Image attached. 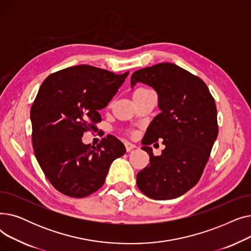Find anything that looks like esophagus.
I'll use <instances>...</instances> for the list:
<instances>
[{
    "mask_svg": "<svg viewBox=\"0 0 251 251\" xmlns=\"http://www.w3.org/2000/svg\"><path fill=\"white\" fill-rule=\"evenodd\" d=\"M125 148H126V151H131L133 149L136 148V146H135L134 143H132V142L126 141V142H125Z\"/></svg>",
    "mask_w": 251,
    "mask_h": 251,
    "instance_id": "1",
    "label": "esophagus"
}]
</instances>
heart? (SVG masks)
Wrapping results in <instances>:
<instances>
[{
  "instance_id": "obj_1",
  "label": "heart",
  "mask_w": 251,
  "mask_h": 251,
  "mask_svg": "<svg viewBox=\"0 0 251 251\" xmlns=\"http://www.w3.org/2000/svg\"><path fill=\"white\" fill-rule=\"evenodd\" d=\"M146 90H149L148 88H144V87H140V88H137L136 90H135V92H134V95H136V94H139V92H143V91H146Z\"/></svg>"
}]
</instances>
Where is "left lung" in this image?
<instances>
[{
  "instance_id": "8db88e82",
  "label": "left lung",
  "mask_w": 251,
  "mask_h": 251,
  "mask_svg": "<svg viewBox=\"0 0 251 251\" xmlns=\"http://www.w3.org/2000/svg\"><path fill=\"white\" fill-rule=\"evenodd\" d=\"M137 83L155 90L161 111L141 140L150 165L137 174V186L150 199L174 200L196 185L208 161L218 137L215 100L200 77L172 63L135 71L131 88ZM157 140L165 146L159 157L149 147Z\"/></svg>"
}]
</instances>
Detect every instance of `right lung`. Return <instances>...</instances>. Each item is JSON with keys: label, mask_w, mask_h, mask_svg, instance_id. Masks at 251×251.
Here are the masks:
<instances>
[{"label": "right lung", "mask_w": 251, "mask_h": 251, "mask_svg": "<svg viewBox=\"0 0 251 251\" xmlns=\"http://www.w3.org/2000/svg\"><path fill=\"white\" fill-rule=\"evenodd\" d=\"M128 74L80 65L50 74L39 87L30 111L32 146L46 177L63 194L81 199L96 192L113 161L126 152L113 135L97 147L84 144L82 136L97 130L99 111L107 107Z\"/></svg>", "instance_id": "right-lung-1"}]
</instances>
